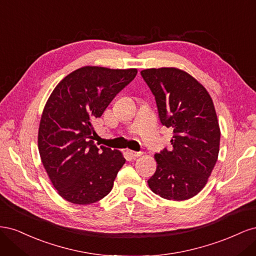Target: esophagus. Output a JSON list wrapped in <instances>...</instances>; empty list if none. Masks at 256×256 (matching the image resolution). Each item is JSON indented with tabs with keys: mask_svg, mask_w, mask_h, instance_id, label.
Instances as JSON below:
<instances>
[{
	"mask_svg": "<svg viewBox=\"0 0 256 256\" xmlns=\"http://www.w3.org/2000/svg\"><path fill=\"white\" fill-rule=\"evenodd\" d=\"M127 152H128L132 158L140 157V156H142V154H143L142 152H134V150H127Z\"/></svg>",
	"mask_w": 256,
	"mask_h": 256,
	"instance_id": "obj_1",
	"label": "esophagus"
}]
</instances>
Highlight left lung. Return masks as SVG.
<instances>
[{
	"label": "left lung",
	"mask_w": 256,
	"mask_h": 256,
	"mask_svg": "<svg viewBox=\"0 0 256 256\" xmlns=\"http://www.w3.org/2000/svg\"><path fill=\"white\" fill-rule=\"evenodd\" d=\"M141 74L154 95L161 124L174 132L172 150L154 156L157 168L147 184L166 200H189L205 187L218 160L221 132L214 102L180 68H148Z\"/></svg>",
	"instance_id": "1"
}]
</instances>
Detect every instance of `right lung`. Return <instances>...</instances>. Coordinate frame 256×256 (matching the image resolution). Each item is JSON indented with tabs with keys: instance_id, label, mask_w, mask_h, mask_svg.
Here are the masks:
<instances>
[{
	"instance_id": "right-lung-1",
	"label": "right lung",
	"mask_w": 256,
	"mask_h": 256,
	"mask_svg": "<svg viewBox=\"0 0 256 256\" xmlns=\"http://www.w3.org/2000/svg\"><path fill=\"white\" fill-rule=\"evenodd\" d=\"M136 74V68L83 66L67 74L46 102L38 150L53 187L68 202L96 203L112 190L126 160L122 152L94 144L92 122Z\"/></svg>"
}]
</instances>
